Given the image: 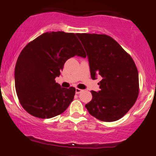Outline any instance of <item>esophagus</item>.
Wrapping results in <instances>:
<instances>
[{
  "mask_svg": "<svg viewBox=\"0 0 156 156\" xmlns=\"http://www.w3.org/2000/svg\"><path fill=\"white\" fill-rule=\"evenodd\" d=\"M81 92H82V89H78V88L76 89V94H79V93H80Z\"/></svg>",
  "mask_w": 156,
  "mask_h": 156,
  "instance_id": "obj_1",
  "label": "esophagus"
}]
</instances>
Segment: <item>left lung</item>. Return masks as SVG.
I'll return each mask as SVG.
<instances>
[{
  "mask_svg": "<svg viewBox=\"0 0 156 156\" xmlns=\"http://www.w3.org/2000/svg\"><path fill=\"white\" fill-rule=\"evenodd\" d=\"M88 57L92 79L101 76L100 91H91L86 104L91 115L104 122L118 120L131 108L139 94V74L133 58L105 34H77Z\"/></svg>",
  "mask_w": 156,
  "mask_h": 156,
  "instance_id": "obj_1",
  "label": "left lung"
}]
</instances>
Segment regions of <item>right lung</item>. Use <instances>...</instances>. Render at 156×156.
<instances>
[{"instance_id":"add662e5","label":"right lung","mask_w":156,"mask_h":156,"mask_svg":"<svg viewBox=\"0 0 156 156\" xmlns=\"http://www.w3.org/2000/svg\"><path fill=\"white\" fill-rule=\"evenodd\" d=\"M86 54L75 34L46 32L29 42L17 58L15 89L20 103L32 116L49 119L63 113L73 101L76 89L55 83L66 61Z\"/></svg>"}]
</instances>
